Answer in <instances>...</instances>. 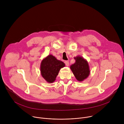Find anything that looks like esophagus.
Instances as JSON below:
<instances>
[{"label": "esophagus", "instance_id": "obj_1", "mask_svg": "<svg viewBox=\"0 0 124 124\" xmlns=\"http://www.w3.org/2000/svg\"><path fill=\"white\" fill-rule=\"evenodd\" d=\"M65 63L66 64V66H69V62L68 61H65Z\"/></svg>", "mask_w": 124, "mask_h": 124}]
</instances>
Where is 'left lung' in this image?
<instances>
[{
    "mask_svg": "<svg viewBox=\"0 0 124 124\" xmlns=\"http://www.w3.org/2000/svg\"><path fill=\"white\" fill-rule=\"evenodd\" d=\"M76 62L70 66V69L75 78L78 81H83L86 79L90 73L88 61L80 55L75 57Z\"/></svg>",
    "mask_w": 124,
    "mask_h": 124,
    "instance_id": "1",
    "label": "left lung"
}]
</instances>
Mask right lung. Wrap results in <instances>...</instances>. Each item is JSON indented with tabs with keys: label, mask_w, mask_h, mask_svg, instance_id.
<instances>
[{
	"label": "right lung",
	"mask_w": 124,
	"mask_h": 124,
	"mask_svg": "<svg viewBox=\"0 0 124 124\" xmlns=\"http://www.w3.org/2000/svg\"><path fill=\"white\" fill-rule=\"evenodd\" d=\"M65 66L64 62L57 60L52 55H48L41 63V76L47 82L53 83L56 80L60 70Z\"/></svg>",
	"instance_id": "add662e5"
}]
</instances>
